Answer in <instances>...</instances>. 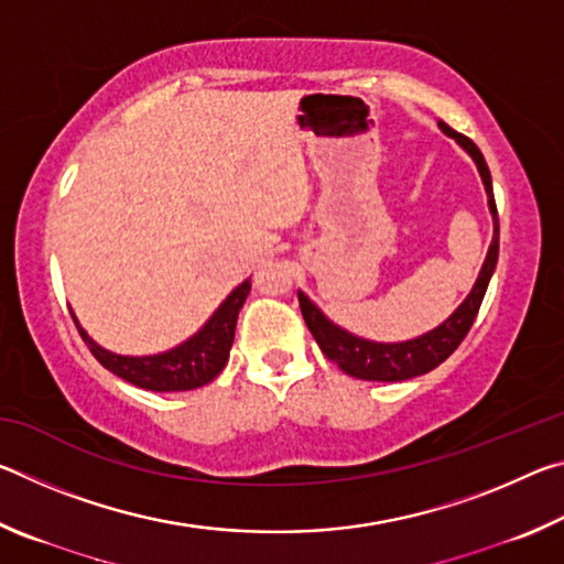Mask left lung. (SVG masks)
<instances>
[{
    "label": "left lung",
    "instance_id": "left-lung-1",
    "mask_svg": "<svg viewBox=\"0 0 564 564\" xmlns=\"http://www.w3.org/2000/svg\"><path fill=\"white\" fill-rule=\"evenodd\" d=\"M441 129L447 133V137H453L457 144H460L467 154L475 159L477 171H480L482 176L485 191H488V198H490L488 204L495 218V234H492L488 259H485L480 279H477L475 289L463 301L460 308H457L453 316L443 323V326H437L435 330L425 333V336H420L415 340H405V343H370V340L350 336V333H346L343 328L333 326L316 305L305 299L303 293H299L305 326H308V330L313 333V338H316L321 350L326 352V358L338 362L343 373H348L352 378L388 380V383H393V380H408V378L423 376L427 370L441 366L445 358L453 356L455 348L460 346L463 338L467 336V330H470V326L477 318V311H480V303L485 299V291H488L495 265H498L500 224H498V206H495V196H492L490 169L485 164L480 149H477L470 139L447 127L445 121H441Z\"/></svg>",
    "mask_w": 564,
    "mask_h": 564
}]
</instances>
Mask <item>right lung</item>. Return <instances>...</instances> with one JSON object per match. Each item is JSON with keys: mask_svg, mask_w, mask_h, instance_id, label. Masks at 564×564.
Masks as SVG:
<instances>
[{"mask_svg": "<svg viewBox=\"0 0 564 564\" xmlns=\"http://www.w3.org/2000/svg\"><path fill=\"white\" fill-rule=\"evenodd\" d=\"M248 291H251V283L243 281L238 285L231 295L218 305V311L208 318L206 326L196 333L194 338L181 343L178 348L169 352H159V356H147V358H129V356H117V352H109L99 348L84 328L76 323L84 343H87L91 356L97 358L104 368L111 370L113 376H119L129 383L156 390V393H171V390H194L221 373L228 350H231L234 333H236V318L238 311L246 301Z\"/></svg>", "mask_w": 564, "mask_h": 564, "instance_id": "1", "label": "right lung"}]
</instances>
